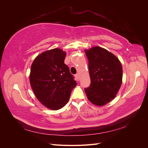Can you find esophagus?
I'll return each instance as SVG.
<instances>
[{
  "label": "esophagus",
  "instance_id": "1",
  "mask_svg": "<svg viewBox=\"0 0 148 148\" xmlns=\"http://www.w3.org/2000/svg\"><path fill=\"white\" fill-rule=\"evenodd\" d=\"M75 78H77V81H79V76L78 74H77L75 75Z\"/></svg>",
  "mask_w": 148,
  "mask_h": 148
}]
</instances>
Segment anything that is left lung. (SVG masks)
I'll return each mask as SVG.
<instances>
[{
	"mask_svg": "<svg viewBox=\"0 0 148 148\" xmlns=\"http://www.w3.org/2000/svg\"><path fill=\"white\" fill-rule=\"evenodd\" d=\"M89 60L91 84L84 91L88 100L97 106L112 101L122 83L123 70L120 61L114 53L99 47L85 49Z\"/></svg>",
	"mask_w": 148,
	"mask_h": 148,
	"instance_id": "1",
	"label": "left lung"
}]
</instances>
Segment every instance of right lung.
<instances>
[{
	"label": "right lung",
	"instance_id": "add662e5",
	"mask_svg": "<svg viewBox=\"0 0 148 148\" xmlns=\"http://www.w3.org/2000/svg\"><path fill=\"white\" fill-rule=\"evenodd\" d=\"M66 52L59 48L44 51L35 58L31 66L29 82L38 100L53 110L64 107L77 86L68 66Z\"/></svg>",
	"mask_w": 148,
	"mask_h": 148
}]
</instances>
